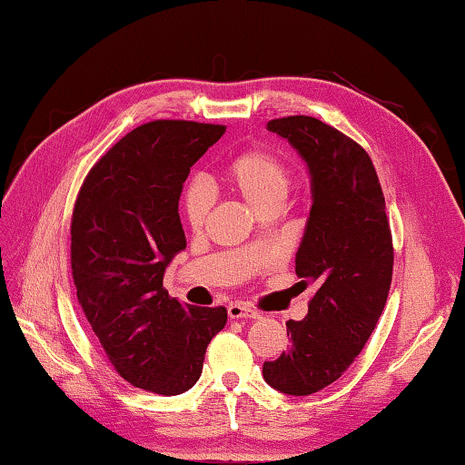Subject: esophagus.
I'll return each instance as SVG.
<instances>
[{
	"instance_id": "34e87169",
	"label": "esophagus",
	"mask_w": 465,
	"mask_h": 465,
	"mask_svg": "<svg viewBox=\"0 0 465 465\" xmlns=\"http://www.w3.org/2000/svg\"><path fill=\"white\" fill-rule=\"evenodd\" d=\"M227 316L232 320H243V318H250V320H256L261 318V313L254 312L248 305H242V303H232L230 308H227Z\"/></svg>"
}]
</instances>
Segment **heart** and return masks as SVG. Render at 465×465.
<instances>
[{
	"label": "heart",
	"mask_w": 465,
	"mask_h": 465,
	"mask_svg": "<svg viewBox=\"0 0 465 465\" xmlns=\"http://www.w3.org/2000/svg\"><path fill=\"white\" fill-rule=\"evenodd\" d=\"M223 183L232 193L254 211L281 207L289 193L291 174L287 163L277 153L266 149H248L227 162L223 168ZM211 199L207 191L199 184H191L183 196V211L186 222L194 230H201L207 222Z\"/></svg>",
	"instance_id": "1"
}]
</instances>
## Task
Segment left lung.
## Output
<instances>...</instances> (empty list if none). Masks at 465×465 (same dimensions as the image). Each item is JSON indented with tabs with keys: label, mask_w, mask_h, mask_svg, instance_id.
I'll use <instances>...</instances> for the list:
<instances>
[{
	"label": "left lung",
	"mask_w": 465,
	"mask_h": 465,
	"mask_svg": "<svg viewBox=\"0 0 465 465\" xmlns=\"http://www.w3.org/2000/svg\"><path fill=\"white\" fill-rule=\"evenodd\" d=\"M310 172L312 209L295 254L302 282L316 285L308 316L287 322L289 349L262 365L264 381L310 396L336 381L363 349L388 299L393 248L371 157L313 116L269 121Z\"/></svg>",
	"instance_id": "obj_1"
}]
</instances>
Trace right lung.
<instances>
[{"instance_id": "right-lung-1", "label": "right lung", "mask_w": 465, "mask_h": 465, "mask_svg": "<svg viewBox=\"0 0 465 465\" xmlns=\"http://www.w3.org/2000/svg\"><path fill=\"white\" fill-rule=\"evenodd\" d=\"M222 124L153 121L127 133L90 170L72 219L77 299L116 371L135 388L176 396L199 381L225 308L172 299L163 272L186 248L178 201L193 163Z\"/></svg>"}]
</instances>
